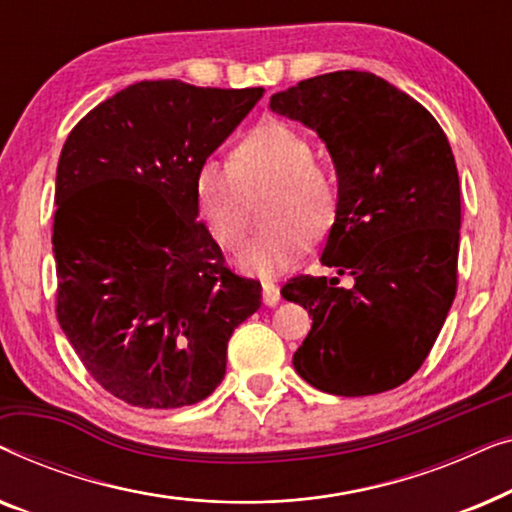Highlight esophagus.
Masks as SVG:
<instances>
[{
  "mask_svg": "<svg viewBox=\"0 0 512 512\" xmlns=\"http://www.w3.org/2000/svg\"><path fill=\"white\" fill-rule=\"evenodd\" d=\"M261 286H263V303L268 307H275L279 303V286L275 282H268V279H265Z\"/></svg>",
  "mask_w": 512,
  "mask_h": 512,
  "instance_id": "esophagus-1",
  "label": "esophagus"
}]
</instances>
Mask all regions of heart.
Here are the masks:
<instances>
[{
  "label": "heart",
  "mask_w": 512,
  "mask_h": 512,
  "mask_svg": "<svg viewBox=\"0 0 512 512\" xmlns=\"http://www.w3.org/2000/svg\"><path fill=\"white\" fill-rule=\"evenodd\" d=\"M275 188L265 207V223L242 251V270L275 277L291 270L314 235L335 223L340 205L338 177L314 163V146L303 132L282 121H268L247 132L230 160L207 158L195 172L193 193L198 212L226 249H240L247 240L251 198Z\"/></svg>",
  "instance_id": "heart-1"
}]
</instances>
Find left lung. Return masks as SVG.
Segmentation results:
<instances>
[{
    "label": "left lung",
    "instance_id": "obj_1",
    "mask_svg": "<svg viewBox=\"0 0 512 512\" xmlns=\"http://www.w3.org/2000/svg\"><path fill=\"white\" fill-rule=\"evenodd\" d=\"M270 107L328 146L340 205L321 263L354 282L298 275L282 286L312 317L293 366L335 396L401 387L457 296L461 193L450 142L417 100L356 69L300 81Z\"/></svg>",
    "mask_w": 512,
    "mask_h": 512
}]
</instances>
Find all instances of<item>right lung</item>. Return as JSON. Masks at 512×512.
Here are the masks:
<instances>
[{
    "label": "right lung",
    "instance_id": "right-lung-1",
    "mask_svg": "<svg viewBox=\"0 0 512 512\" xmlns=\"http://www.w3.org/2000/svg\"><path fill=\"white\" fill-rule=\"evenodd\" d=\"M263 88L139 81L88 111L55 179V317L93 380L128 405L207 398L261 307L198 221L193 181Z\"/></svg>",
    "mask_w": 512,
    "mask_h": 512
}]
</instances>
